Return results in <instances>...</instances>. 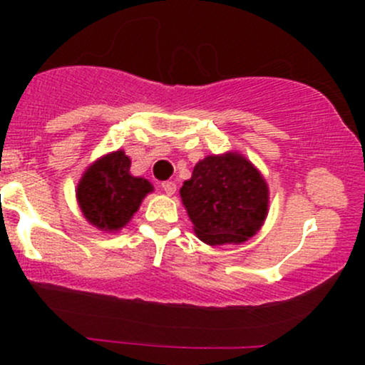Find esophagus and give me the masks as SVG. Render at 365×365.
Returning <instances> with one entry per match:
<instances>
[{
	"instance_id": "34e87169",
	"label": "esophagus",
	"mask_w": 365,
	"mask_h": 365,
	"mask_svg": "<svg viewBox=\"0 0 365 365\" xmlns=\"http://www.w3.org/2000/svg\"><path fill=\"white\" fill-rule=\"evenodd\" d=\"M161 187H163V190H165L168 195H173L175 192H177V183H175V182H163Z\"/></svg>"
}]
</instances>
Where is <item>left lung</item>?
<instances>
[{"mask_svg":"<svg viewBox=\"0 0 365 365\" xmlns=\"http://www.w3.org/2000/svg\"><path fill=\"white\" fill-rule=\"evenodd\" d=\"M183 206L197 237L209 245L240 244L267 215V185L240 154L207 156L183 183Z\"/></svg>","mask_w":365,"mask_h":365,"instance_id":"obj_1","label":"left lung"}]
</instances>
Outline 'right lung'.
Wrapping results in <instances>:
<instances>
[{"label":"right lung","instance_id":"add662e5","mask_svg":"<svg viewBox=\"0 0 365 365\" xmlns=\"http://www.w3.org/2000/svg\"><path fill=\"white\" fill-rule=\"evenodd\" d=\"M150 190L148 180L130 175V159L123 150H116L83 173L77 199L89 223L113 232L128 223Z\"/></svg>","mask_w":365,"mask_h":365}]
</instances>
